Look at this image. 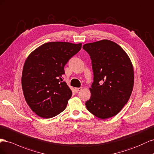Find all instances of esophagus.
<instances>
[{
    "mask_svg": "<svg viewBox=\"0 0 154 154\" xmlns=\"http://www.w3.org/2000/svg\"><path fill=\"white\" fill-rule=\"evenodd\" d=\"M82 87H80V88H75V91L76 92H78V91H81V90H82Z\"/></svg>",
    "mask_w": 154,
    "mask_h": 154,
    "instance_id": "obj_1",
    "label": "esophagus"
}]
</instances>
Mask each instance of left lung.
I'll return each mask as SVG.
<instances>
[{
    "label": "left lung",
    "instance_id": "obj_1",
    "mask_svg": "<svg viewBox=\"0 0 154 154\" xmlns=\"http://www.w3.org/2000/svg\"><path fill=\"white\" fill-rule=\"evenodd\" d=\"M82 48L90 56L94 73L86 108L102 119L115 116L128 101L133 90L131 60L120 46L106 39L85 44Z\"/></svg>",
    "mask_w": 154,
    "mask_h": 154
}]
</instances>
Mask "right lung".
<instances>
[{"instance_id": "right-lung-1", "label": "right lung", "mask_w": 154, "mask_h": 154, "mask_svg": "<svg viewBox=\"0 0 154 154\" xmlns=\"http://www.w3.org/2000/svg\"><path fill=\"white\" fill-rule=\"evenodd\" d=\"M82 44L50 42L26 59L22 87L26 103L39 117L49 119L64 111L72 92L63 81L64 66L81 49Z\"/></svg>"}]
</instances>
